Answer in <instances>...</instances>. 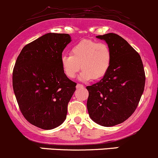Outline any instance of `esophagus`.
Listing matches in <instances>:
<instances>
[{"instance_id": "esophagus-1", "label": "esophagus", "mask_w": 158, "mask_h": 158, "mask_svg": "<svg viewBox=\"0 0 158 158\" xmlns=\"http://www.w3.org/2000/svg\"><path fill=\"white\" fill-rule=\"evenodd\" d=\"M76 87H77V88H83V87H84V86L81 84H77V86H76Z\"/></svg>"}]
</instances>
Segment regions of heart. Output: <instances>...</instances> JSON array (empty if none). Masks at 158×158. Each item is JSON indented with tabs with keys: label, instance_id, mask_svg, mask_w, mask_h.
<instances>
[{
	"label": "heart",
	"instance_id": "1",
	"mask_svg": "<svg viewBox=\"0 0 158 158\" xmlns=\"http://www.w3.org/2000/svg\"><path fill=\"white\" fill-rule=\"evenodd\" d=\"M112 62V52L110 46L103 43L84 40L71 48L70 55H62L61 65L68 78L76 77L79 71L80 80H97L106 75Z\"/></svg>",
	"mask_w": 158,
	"mask_h": 158
}]
</instances>
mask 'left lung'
Listing matches in <instances>:
<instances>
[{
    "instance_id": "obj_1",
    "label": "left lung",
    "mask_w": 158,
    "mask_h": 158,
    "mask_svg": "<svg viewBox=\"0 0 158 158\" xmlns=\"http://www.w3.org/2000/svg\"><path fill=\"white\" fill-rule=\"evenodd\" d=\"M112 52L108 72L99 82L87 86V107L91 119L110 127L133 114L144 92L145 74L141 56L126 40L115 33L97 35Z\"/></svg>"
}]
</instances>
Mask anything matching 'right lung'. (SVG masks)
Segmentation results:
<instances>
[{"instance_id":"1","label":"right lung","mask_w":158,"mask_h":158,"mask_svg":"<svg viewBox=\"0 0 158 158\" xmlns=\"http://www.w3.org/2000/svg\"><path fill=\"white\" fill-rule=\"evenodd\" d=\"M71 36L47 33L23 48L13 71V88L19 110L33 126L49 130L62 124L77 84L64 74L62 52Z\"/></svg>"}]
</instances>
